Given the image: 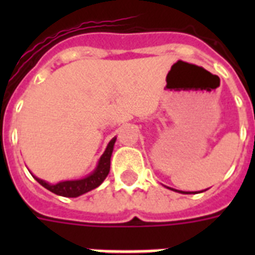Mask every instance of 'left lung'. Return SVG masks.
<instances>
[{
  "label": "left lung",
  "mask_w": 255,
  "mask_h": 255,
  "mask_svg": "<svg viewBox=\"0 0 255 255\" xmlns=\"http://www.w3.org/2000/svg\"><path fill=\"white\" fill-rule=\"evenodd\" d=\"M172 190H173V189H172ZM180 193H190V192H182V190H181V192H180ZM192 193H193V192H192Z\"/></svg>",
  "instance_id": "8db88e82"
}]
</instances>
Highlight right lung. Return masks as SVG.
Returning <instances> with one entry per match:
<instances>
[{"instance_id":"right-lung-1","label":"right lung","mask_w":255,"mask_h":255,"mask_svg":"<svg viewBox=\"0 0 255 255\" xmlns=\"http://www.w3.org/2000/svg\"><path fill=\"white\" fill-rule=\"evenodd\" d=\"M116 141V137L108 143L106 151L99 159V163L96 165L95 170L91 174H88L87 177L81 178V180H67V181H61L57 184H49L45 180H41L34 176L42 186H45L46 189L50 192L58 194V196H63V197H78L82 194L87 193L90 190L95 189L104 181V178L107 177L110 173V165H111V155L114 151V144Z\"/></svg>"}]
</instances>
